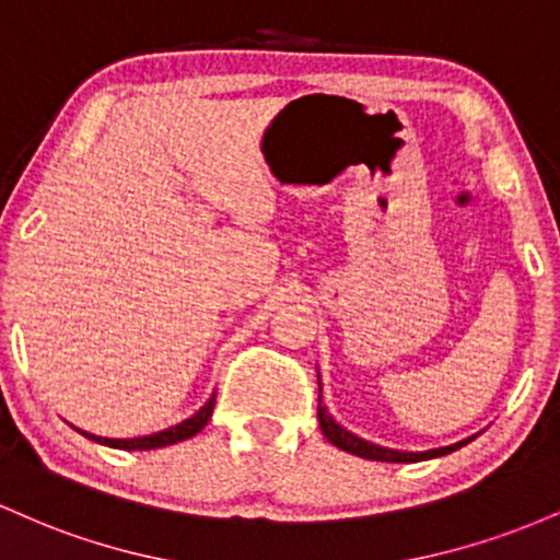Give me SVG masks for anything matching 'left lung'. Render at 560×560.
I'll return each mask as SVG.
<instances>
[{
  "instance_id": "left-lung-1",
  "label": "left lung",
  "mask_w": 560,
  "mask_h": 560,
  "mask_svg": "<svg viewBox=\"0 0 560 560\" xmlns=\"http://www.w3.org/2000/svg\"><path fill=\"white\" fill-rule=\"evenodd\" d=\"M317 420H319V429H323L325 439L332 444V447L351 452V455L364 457V460H381V463H420V460H431V457H442L450 455V452L460 450L463 444L474 442V436L463 439V442L450 444V447H439V450H425V452H401V450H388L381 447V444L373 442H364V439L354 436V433L338 425L336 420L330 418L328 407L323 405V388H319V405H317Z\"/></svg>"
}]
</instances>
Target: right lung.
I'll list each match as a JSON object with an SVG mask.
<instances>
[{"label":"right lung","mask_w":560,"mask_h":560,"mask_svg":"<svg viewBox=\"0 0 560 560\" xmlns=\"http://www.w3.org/2000/svg\"><path fill=\"white\" fill-rule=\"evenodd\" d=\"M213 401H217V394H211V399L206 401V405L200 407L192 418L182 420L179 425H172V429H166V431L150 433V436L108 439V436H94V433H86V431H81V433H84L86 439H92V442L108 444V447H116V450H159V447H166V444H177V442H185V439L196 436V433L203 429L206 423H209V418L213 412Z\"/></svg>","instance_id":"1"}]
</instances>
